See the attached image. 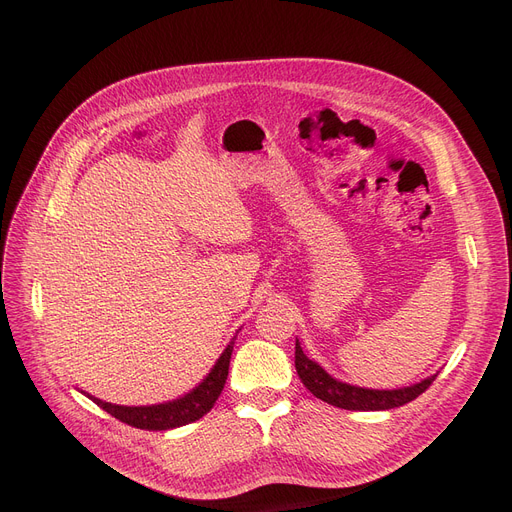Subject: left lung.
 Instances as JSON below:
<instances>
[{
	"label": "left lung",
	"mask_w": 512,
	"mask_h": 512,
	"mask_svg": "<svg viewBox=\"0 0 512 512\" xmlns=\"http://www.w3.org/2000/svg\"><path fill=\"white\" fill-rule=\"evenodd\" d=\"M294 367H297L301 382L313 396L328 402L332 407L346 411H386L402 407L407 405V402L415 400L419 394H423L436 380V375H432V378H427L419 384L398 390H369L344 384L334 380L330 373H326L315 361H311L303 353L299 340L297 346H294Z\"/></svg>",
	"instance_id": "1"
}]
</instances>
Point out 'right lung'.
<instances>
[{"mask_svg":"<svg viewBox=\"0 0 512 512\" xmlns=\"http://www.w3.org/2000/svg\"><path fill=\"white\" fill-rule=\"evenodd\" d=\"M234 340H236V336L230 340V344L226 346V351L222 353L218 363H215L213 369L207 373V378L197 388H193L191 392L184 394L182 398L172 400V402H164V405H151V407H122V405H112V402H103L91 394H87V396L95 402L97 407H101L112 417L120 419L122 423H128V425L139 427V429H149V432H166V429L193 423L211 411L215 400H218V396L224 390Z\"/></svg>","mask_w":512,"mask_h":512,"instance_id":"1","label":"right lung"}]
</instances>
